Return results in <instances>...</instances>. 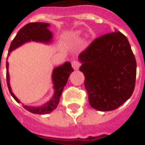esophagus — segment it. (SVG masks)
<instances>
[{"label":"esophagus","instance_id":"esophagus-1","mask_svg":"<svg viewBox=\"0 0 145 145\" xmlns=\"http://www.w3.org/2000/svg\"><path fill=\"white\" fill-rule=\"evenodd\" d=\"M80 63L77 61V60H73L72 62V68H73V69L74 70H78L79 69V68H80Z\"/></svg>","mask_w":145,"mask_h":145}]
</instances>
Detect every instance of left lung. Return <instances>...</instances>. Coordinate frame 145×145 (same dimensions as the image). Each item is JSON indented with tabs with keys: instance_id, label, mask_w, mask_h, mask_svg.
Masks as SVG:
<instances>
[{
	"instance_id": "1",
	"label": "left lung",
	"mask_w": 145,
	"mask_h": 145,
	"mask_svg": "<svg viewBox=\"0 0 145 145\" xmlns=\"http://www.w3.org/2000/svg\"><path fill=\"white\" fill-rule=\"evenodd\" d=\"M78 58L93 108L113 110L131 97L135 89L137 61L128 39L121 32L98 37Z\"/></svg>"
}]
</instances>
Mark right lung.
Listing matches in <instances>:
<instances>
[{"instance_id":"1","label":"right lung","mask_w":145,"mask_h":145,"mask_svg":"<svg viewBox=\"0 0 145 145\" xmlns=\"http://www.w3.org/2000/svg\"><path fill=\"white\" fill-rule=\"evenodd\" d=\"M50 24L45 23V22H31L24 25L20 30L17 35L15 36L14 40L12 41L10 47L8 49V56L10 55V52L14 51V49L22 46L25 42H30V41H35V42H44V43H49L52 42V33L48 30V26ZM73 72V69L71 66V63L65 62L64 64L59 66L57 68H55L53 69L52 79L53 89H54V94L52 99H50L48 103H45L42 106H28L24 105L23 107L30 111L33 114H45L51 113L57 107L59 98L61 96L62 91L64 89L66 83L68 82V79L69 77L70 74ZM6 81H7V86H8V90L13 96L14 99L20 103L12 92L11 86L9 84V73H8V63L6 61Z\"/></svg>"}]
</instances>
